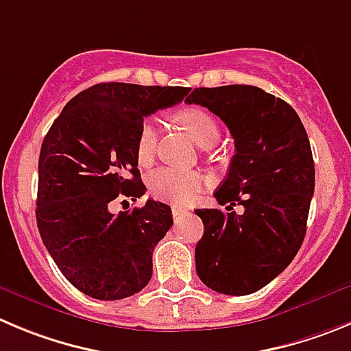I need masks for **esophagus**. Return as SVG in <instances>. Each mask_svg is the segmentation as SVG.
<instances>
[{
	"mask_svg": "<svg viewBox=\"0 0 351 351\" xmlns=\"http://www.w3.org/2000/svg\"><path fill=\"white\" fill-rule=\"evenodd\" d=\"M173 216H183V215H189V209L186 208H182V206H173Z\"/></svg>",
	"mask_w": 351,
	"mask_h": 351,
	"instance_id": "34e87169",
	"label": "esophagus"
}]
</instances>
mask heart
Wrapping results in <instances>:
<instances>
[{"mask_svg":"<svg viewBox=\"0 0 351 351\" xmlns=\"http://www.w3.org/2000/svg\"><path fill=\"white\" fill-rule=\"evenodd\" d=\"M175 121L189 131V135L201 147H211L220 138V124L213 114L201 107H185L175 114ZM157 138V123L154 119H145L136 136V159L140 165H147L152 159L154 147ZM201 186V176L197 173L183 171V169L160 168L154 171L149 178V191L156 199L168 202L191 201L192 195Z\"/></svg>","mask_w":351,"mask_h":351,"instance_id":"1","label":"heart"}]
</instances>
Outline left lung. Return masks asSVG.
Instances as JSON below:
<instances>
[{
	"instance_id": "8db88e82",
	"label": "left lung",
	"mask_w": 351,
	"mask_h": 351,
	"mask_svg": "<svg viewBox=\"0 0 351 351\" xmlns=\"http://www.w3.org/2000/svg\"><path fill=\"white\" fill-rule=\"evenodd\" d=\"M186 104L220 117L235 143L227 178L215 192L221 209H197L199 279L221 294L245 296L287 268L303 244L315 189L310 140L296 110L258 86L195 88ZM234 205L245 211L237 215Z\"/></svg>"
}]
</instances>
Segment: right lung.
Instances as JSON below:
<instances>
[{
	"instance_id": "1",
	"label": "right lung",
	"mask_w": 351,
	"mask_h": 351,
	"mask_svg": "<svg viewBox=\"0 0 351 351\" xmlns=\"http://www.w3.org/2000/svg\"><path fill=\"white\" fill-rule=\"evenodd\" d=\"M189 91L95 84L69 101L43 140L39 235L65 279L86 296L123 300L152 277L154 247L171 228V208L152 199L119 215L109 208L145 194L135 152L143 117L180 104Z\"/></svg>"
}]
</instances>
